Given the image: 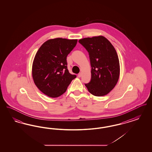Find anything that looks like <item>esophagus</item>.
Instances as JSON below:
<instances>
[{"label": "esophagus", "mask_w": 152, "mask_h": 152, "mask_svg": "<svg viewBox=\"0 0 152 152\" xmlns=\"http://www.w3.org/2000/svg\"><path fill=\"white\" fill-rule=\"evenodd\" d=\"M77 76H78V77H80L81 76V73H79L78 74V75H77Z\"/></svg>", "instance_id": "obj_1"}]
</instances>
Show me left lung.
Masks as SVG:
<instances>
[{"label": "left lung", "mask_w": 152, "mask_h": 152, "mask_svg": "<svg viewBox=\"0 0 152 152\" xmlns=\"http://www.w3.org/2000/svg\"><path fill=\"white\" fill-rule=\"evenodd\" d=\"M88 51L91 65V79L85 86L91 94H108L119 79L120 64L114 47L102 36L86 37L79 40Z\"/></svg>", "instance_id": "left-lung-1"}]
</instances>
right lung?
Listing matches in <instances>:
<instances>
[{
	"label": "right lung",
	"mask_w": 152,
	"mask_h": 152,
	"mask_svg": "<svg viewBox=\"0 0 152 152\" xmlns=\"http://www.w3.org/2000/svg\"><path fill=\"white\" fill-rule=\"evenodd\" d=\"M77 42V39H50L37 52L32 65V77L40 91L51 97L63 94L75 75L69 72L66 57Z\"/></svg>",
	"instance_id": "1"
}]
</instances>
